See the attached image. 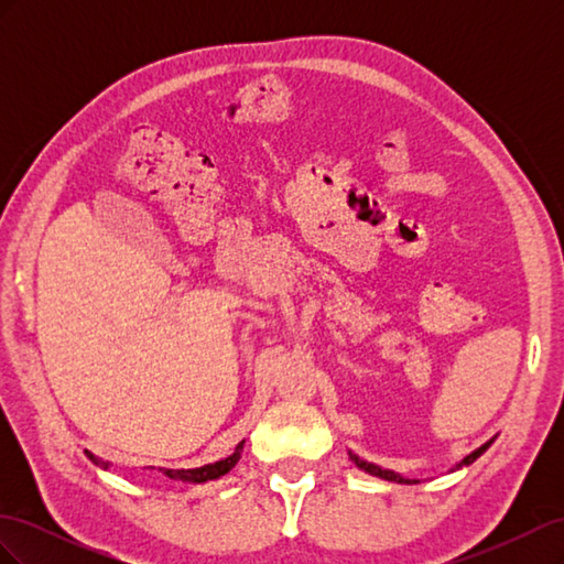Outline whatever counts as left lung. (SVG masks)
I'll use <instances>...</instances> for the list:
<instances>
[{"label": "left lung", "instance_id": "8db88e82", "mask_svg": "<svg viewBox=\"0 0 564 564\" xmlns=\"http://www.w3.org/2000/svg\"><path fill=\"white\" fill-rule=\"evenodd\" d=\"M491 442H494V440L485 442V445H482L480 449H475L473 454H468L464 460H460V464H458L456 468H460V466H470L477 456H482V454L487 452V447L491 445ZM350 458L355 460V466H357V468H362V470H365V473H369V475L383 477V480H388V482H400V485H414V482H419V480H406V477H402V475H398V473H392V470H386V468L373 466V464H369V460H365V458H360V456H355V454H350Z\"/></svg>", "mask_w": 564, "mask_h": 564}]
</instances>
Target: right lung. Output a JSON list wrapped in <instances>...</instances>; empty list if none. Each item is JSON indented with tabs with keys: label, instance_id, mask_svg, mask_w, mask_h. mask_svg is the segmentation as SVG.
Returning a JSON list of instances; mask_svg holds the SVG:
<instances>
[{
	"label": "right lung",
	"instance_id": "1",
	"mask_svg": "<svg viewBox=\"0 0 564 564\" xmlns=\"http://www.w3.org/2000/svg\"><path fill=\"white\" fill-rule=\"evenodd\" d=\"M242 445L245 442H240L237 445V449L224 458V460H216V464H209V466H202V468H187V470H174V468H160L166 477H172V480H183V482H209V480H218V477H224L226 473H230L235 468L237 460H240V454H242ZM87 454L96 466H104L108 468V464H100V460L91 454V452H84Z\"/></svg>",
	"mask_w": 564,
	"mask_h": 564
}]
</instances>
